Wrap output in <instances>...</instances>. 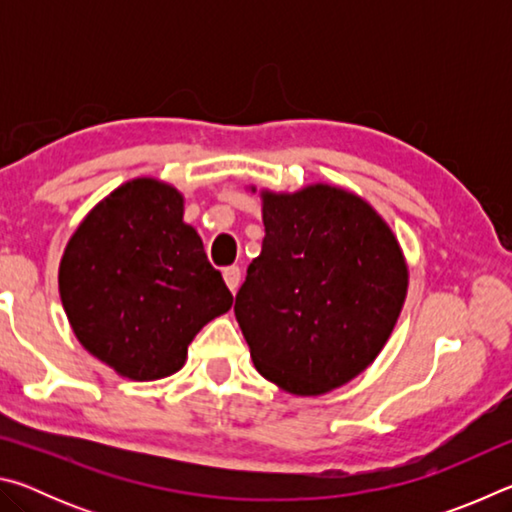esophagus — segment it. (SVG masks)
<instances>
[{
  "label": "esophagus",
  "mask_w": 512,
  "mask_h": 512,
  "mask_svg": "<svg viewBox=\"0 0 512 512\" xmlns=\"http://www.w3.org/2000/svg\"><path fill=\"white\" fill-rule=\"evenodd\" d=\"M223 280H225V284H228V289L235 293L237 289H239V282H241V271H239V266H228L223 271Z\"/></svg>",
  "instance_id": "obj_1"
}]
</instances>
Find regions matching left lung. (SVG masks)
Here are the masks:
<instances>
[{"instance_id": "1", "label": "left lung", "mask_w": 512, "mask_h": 512, "mask_svg": "<svg viewBox=\"0 0 512 512\" xmlns=\"http://www.w3.org/2000/svg\"><path fill=\"white\" fill-rule=\"evenodd\" d=\"M259 196L266 235L237 293V323L259 375L291 395H325L377 359L409 266L391 225L348 189Z\"/></svg>"}]
</instances>
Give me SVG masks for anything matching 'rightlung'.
Listing matches in <instances>:
<instances>
[{"instance_id":"obj_1","label":"right lung","mask_w":512,"mask_h":512,"mask_svg":"<svg viewBox=\"0 0 512 512\" xmlns=\"http://www.w3.org/2000/svg\"><path fill=\"white\" fill-rule=\"evenodd\" d=\"M183 214L173 185L128 180L92 207L60 257L58 291L76 339L126 379L178 372L194 336L232 307Z\"/></svg>"}]
</instances>
